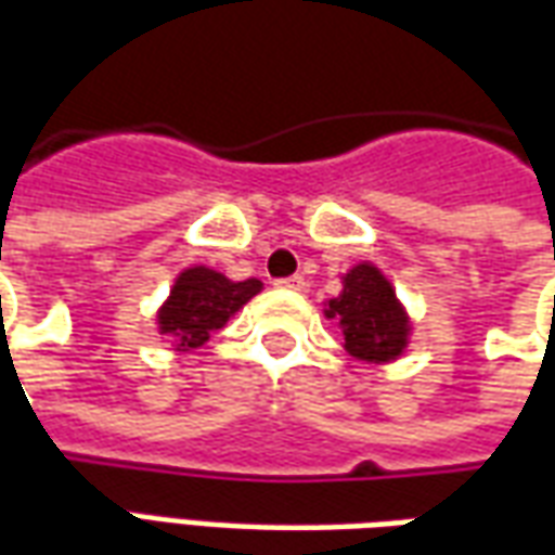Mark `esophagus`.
I'll use <instances>...</instances> for the list:
<instances>
[{
  "label": "esophagus",
  "mask_w": 555,
  "mask_h": 555,
  "mask_svg": "<svg viewBox=\"0 0 555 555\" xmlns=\"http://www.w3.org/2000/svg\"><path fill=\"white\" fill-rule=\"evenodd\" d=\"M279 288H288V291H306V279L300 273H294V276H285L276 282Z\"/></svg>",
  "instance_id": "esophagus-1"
}]
</instances>
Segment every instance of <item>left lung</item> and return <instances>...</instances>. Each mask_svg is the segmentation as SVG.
Listing matches in <instances>:
<instances>
[{"label":"left lung","mask_w":555,"mask_h":555,"mask_svg":"<svg viewBox=\"0 0 555 555\" xmlns=\"http://www.w3.org/2000/svg\"><path fill=\"white\" fill-rule=\"evenodd\" d=\"M324 315L339 321L351 358L387 363L409 345V315L378 267H351L343 276V294L333 297Z\"/></svg>","instance_id":"1"}]
</instances>
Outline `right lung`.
<instances>
[{
    "instance_id": "add662e5",
    "label": "right lung",
    "mask_w": 555,
    "mask_h": 555,
    "mask_svg": "<svg viewBox=\"0 0 555 555\" xmlns=\"http://www.w3.org/2000/svg\"><path fill=\"white\" fill-rule=\"evenodd\" d=\"M258 291V279L231 282L210 267H189L173 282L168 304L158 309V331L173 336L180 351L197 348L224 327L228 318L249 304Z\"/></svg>"
}]
</instances>
